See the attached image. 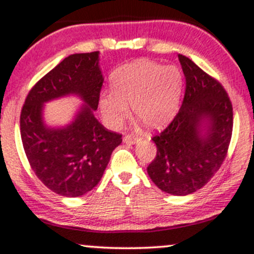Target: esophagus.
Returning <instances> with one entry per match:
<instances>
[{"label":"esophagus","instance_id":"1","mask_svg":"<svg viewBox=\"0 0 254 254\" xmlns=\"http://www.w3.org/2000/svg\"><path fill=\"white\" fill-rule=\"evenodd\" d=\"M140 138L136 137V136L133 135H127L123 137V141H124V143H129V144H135L136 142H137Z\"/></svg>","mask_w":254,"mask_h":254}]
</instances>
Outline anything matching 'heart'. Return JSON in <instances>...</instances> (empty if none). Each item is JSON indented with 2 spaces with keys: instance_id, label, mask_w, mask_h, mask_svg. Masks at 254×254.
Instances as JSON below:
<instances>
[{
  "instance_id": "1",
  "label": "heart",
  "mask_w": 254,
  "mask_h": 254,
  "mask_svg": "<svg viewBox=\"0 0 254 254\" xmlns=\"http://www.w3.org/2000/svg\"><path fill=\"white\" fill-rule=\"evenodd\" d=\"M112 90L101 93L99 107L106 127L118 129L133 116L148 129H161L177 113L183 77L175 66L137 60L117 69L111 78Z\"/></svg>"
}]
</instances>
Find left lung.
<instances>
[{
    "instance_id": "obj_1",
    "label": "left lung",
    "mask_w": 254,
    "mask_h": 254,
    "mask_svg": "<svg viewBox=\"0 0 254 254\" xmlns=\"http://www.w3.org/2000/svg\"><path fill=\"white\" fill-rule=\"evenodd\" d=\"M178 60L185 99L174 121L152 138L157 157L147 172L159 189L183 196L202 188L221 168L233 132V106L221 83L185 55Z\"/></svg>"
}]
</instances>
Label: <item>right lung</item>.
I'll return each instance as SVG.
<instances>
[{
	"label": "right lung",
	"mask_w": 254,
	"mask_h": 254,
	"mask_svg": "<svg viewBox=\"0 0 254 254\" xmlns=\"http://www.w3.org/2000/svg\"><path fill=\"white\" fill-rule=\"evenodd\" d=\"M99 52L65 58L26 96L20 114L21 141L27 160L47 188L67 197L90 191L101 180L122 135L110 131L94 116L104 77ZM77 95L85 104L65 127H48L44 104Z\"/></svg>",
	"instance_id": "right-lung-1"
}]
</instances>
